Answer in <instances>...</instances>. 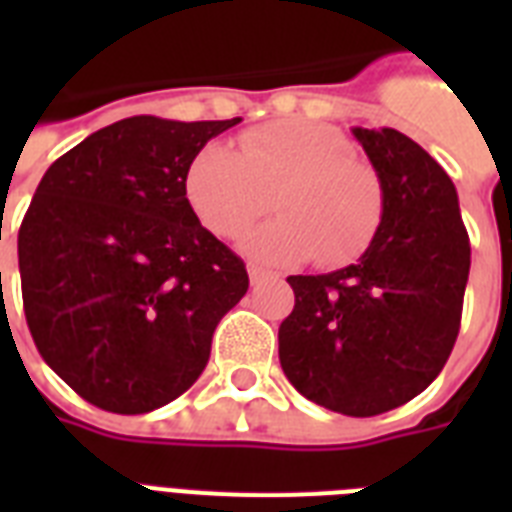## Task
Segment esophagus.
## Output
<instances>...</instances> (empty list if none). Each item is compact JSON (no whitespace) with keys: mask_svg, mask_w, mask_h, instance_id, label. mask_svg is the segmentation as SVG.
<instances>
[{"mask_svg":"<svg viewBox=\"0 0 512 512\" xmlns=\"http://www.w3.org/2000/svg\"><path fill=\"white\" fill-rule=\"evenodd\" d=\"M273 273H268L265 268H257V265H249V281L252 284H263V281L271 279Z\"/></svg>","mask_w":512,"mask_h":512,"instance_id":"1","label":"esophagus"}]
</instances>
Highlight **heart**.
I'll use <instances>...</instances> for the list:
<instances>
[{
	"label": "heart",
	"mask_w": 512,
	"mask_h": 512,
	"mask_svg": "<svg viewBox=\"0 0 512 512\" xmlns=\"http://www.w3.org/2000/svg\"><path fill=\"white\" fill-rule=\"evenodd\" d=\"M183 191L199 223L236 239L271 207L281 215L244 241L247 255L273 265L319 257L337 268L372 244L385 191L372 164L353 154L337 127L279 119L244 132L239 148L207 143L185 167Z\"/></svg>",
	"instance_id": "heart-1"
}]
</instances>
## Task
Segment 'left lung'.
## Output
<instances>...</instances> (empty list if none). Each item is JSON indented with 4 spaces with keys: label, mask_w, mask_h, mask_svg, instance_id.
Listing matches in <instances>:
<instances>
[{
    "label": "left lung",
    "mask_w": 512,
    "mask_h": 512,
    "mask_svg": "<svg viewBox=\"0 0 512 512\" xmlns=\"http://www.w3.org/2000/svg\"><path fill=\"white\" fill-rule=\"evenodd\" d=\"M385 191V212L356 265L289 276L295 308L279 361L308 401L374 417L436 380L460 335L470 239L452 177L404 132L353 127Z\"/></svg>",
    "instance_id": "obj_1"
}]
</instances>
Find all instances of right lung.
Segmentation results:
<instances>
[{"mask_svg": "<svg viewBox=\"0 0 512 512\" xmlns=\"http://www.w3.org/2000/svg\"><path fill=\"white\" fill-rule=\"evenodd\" d=\"M241 119L130 116L50 164L18 231L36 350L98 409L146 414L183 396L247 295L244 260L199 223L185 167Z\"/></svg>", "mask_w": 512, "mask_h": 512, "instance_id": "1", "label": "right lung"}]
</instances>
